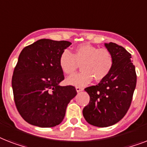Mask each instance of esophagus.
<instances>
[{
	"label": "esophagus",
	"instance_id": "1",
	"mask_svg": "<svg viewBox=\"0 0 147 147\" xmlns=\"http://www.w3.org/2000/svg\"><path fill=\"white\" fill-rule=\"evenodd\" d=\"M76 92H82V91H83L82 88H80V87H76Z\"/></svg>",
	"mask_w": 147,
	"mask_h": 147
}]
</instances>
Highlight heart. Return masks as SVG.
<instances>
[{"mask_svg":"<svg viewBox=\"0 0 147 147\" xmlns=\"http://www.w3.org/2000/svg\"><path fill=\"white\" fill-rule=\"evenodd\" d=\"M81 63L82 71L74 74L66 79L70 85L85 86L92 82L101 81L107 78L114 66V57L106 48H98L88 43H82L76 47L71 53L65 49L59 59L60 69L66 75H71Z\"/></svg>","mask_w":147,"mask_h":147,"instance_id":"1","label":"heart"}]
</instances>
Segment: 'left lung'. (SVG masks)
Here are the masks:
<instances>
[{
  "label": "left lung",
  "mask_w": 147,
  "mask_h": 147,
  "mask_svg": "<svg viewBox=\"0 0 147 147\" xmlns=\"http://www.w3.org/2000/svg\"><path fill=\"white\" fill-rule=\"evenodd\" d=\"M105 46L113 55L114 66L98 85L85 88L90 101L82 111L88 123L99 127L114 125L125 116L137 84L130 53L114 42L105 43Z\"/></svg>",
  "instance_id": "1"
}]
</instances>
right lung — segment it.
Segmentation results:
<instances>
[{
  "label": "right lung",
  "instance_id": "add662e5",
  "mask_svg": "<svg viewBox=\"0 0 147 147\" xmlns=\"http://www.w3.org/2000/svg\"><path fill=\"white\" fill-rule=\"evenodd\" d=\"M71 44L42 39L21 51L13 74L12 88L17 111L27 123L53 127L64 119L67 105L77 92L74 86L59 85L64 80L59 59Z\"/></svg>",
  "mask_w": 147,
  "mask_h": 147
}]
</instances>
